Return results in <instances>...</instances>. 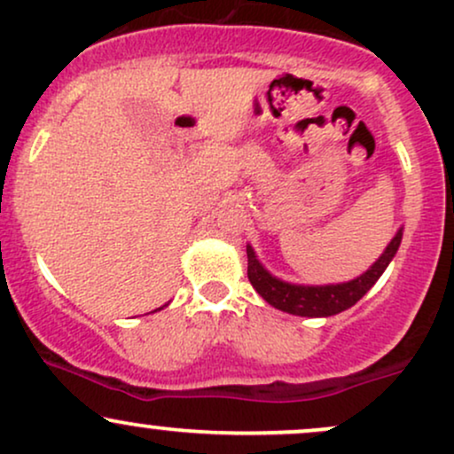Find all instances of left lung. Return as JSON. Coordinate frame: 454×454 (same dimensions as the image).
Wrapping results in <instances>:
<instances>
[{
	"label": "left lung",
	"instance_id": "8db88e82",
	"mask_svg": "<svg viewBox=\"0 0 454 454\" xmlns=\"http://www.w3.org/2000/svg\"><path fill=\"white\" fill-rule=\"evenodd\" d=\"M401 237H403V228H399L397 234L390 239L387 249L382 252L376 262L372 264L363 275L356 279L341 281V284H325V286H303V284H290L275 278L262 267L256 252L252 245H247V278L252 281L254 290L273 305L275 309L286 311L293 316L303 317H328L346 311L356 301H361L369 293L373 284L380 279V275L387 270L390 260L397 254Z\"/></svg>",
	"mask_w": 454,
	"mask_h": 454
}]
</instances>
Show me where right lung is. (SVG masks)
Here are the masks:
<instances>
[{
    "label": "right lung",
    "instance_id": "right-lung-1",
    "mask_svg": "<svg viewBox=\"0 0 454 454\" xmlns=\"http://www.w3.org/2000/svg\"><path fill=\"white\" fill-rule=\"evenodd\" d=\"M160 309H161V307H160ZM155 311H158V309H155Z\"/></svg>",
    "mask_w": 454,
    "mask_h": 454
}]
</instances>
